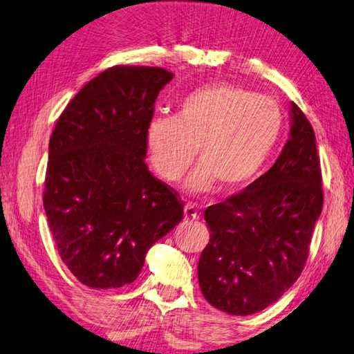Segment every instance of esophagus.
Segmentation results:
<instances>
[{"mask_svg":"<svg viewBox=\"0 0 354 354\" xmlns=\"http://www.w3.org/2000/svg\"><path fill=\"white\" fill-rule=\"evenodd\" d=\"M198 217H200V214H198V211H197V207H195L194 205H190V203H187L186 206H184V218H186V221L189 222H192V221H198Z\"/></svg>","mask_w":354,"mask_h":354,"instance_id":"obj_1","label":"esophagus"}]
</instances>
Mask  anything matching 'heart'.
<instances>
[{
  "mask_svg": "<svg viewBox=\"0 0 354 354\" xmlns=\"http://www.w3.org/2000/svg\"><path fill=\"white\" fill-rule=\"evenodd\" d=\"M283 113L276 100L230 83L195 89L175 118H154L147 127L149 160L164 181H178L197 149L198 167L186 187L206 194L218 186L233 194L254 181L276 149Z\"/></svg>",
  "mask_w": 354,
  "mask_h": 354,
  "instance_id": "obj_1",
  "label": "heart"
}]
</instances>
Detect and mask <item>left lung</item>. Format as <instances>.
I'll return each instance as SVG.
<instances>
[{
    "mask_svg": "<svg viewBox=\"0 0 354 354\" xmlns=\"http://www.w3.org/2000/svg\"><path fill=\"white\" fill-rule=\"evenodd\" d=\"M288 142L269 170L239 194L205 209L209 243L198 260L201 293L230 315L276 302L304 269L322 214L315 133L295 102Z\"/></svg>",
    "mask_w": 354,
    "mask_h": 354,
    "instance_id": "left-lung-1",
    "label": "left lung"
}]
</instances>
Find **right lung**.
I'll return each instance as SVG.
<instances>
[{"label": "right lung", "mask_w": 354, "mask_h": 354, "mask_svg": "<svg viewBox=\"0 0 354 354\" xmlns=\"http://www.w3.org/2000/svg\"><path fill=\"white\" fill-rule=\"evenodd\" d=\"M171 78L162 67H110L50 137L44 209L61 260L86 287L132 283L151 245L183 221L178 194L145 164L154 102Z\"/></svg>", "instance_id": "1"}]
</instances>
